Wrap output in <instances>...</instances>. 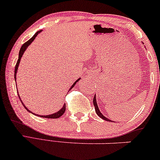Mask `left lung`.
<instances>
[{
	"instance_id": "left-lung-1",
	"label": "left lung",
	"mask_w": 160,
	"mask_h": 160,
	"mask_svg": "<svg viewBox=\"0 0 160 160\" xmlns=\"http://www.w3.org/2000/svg\"><path fill=\"white\" fill-rule=\"evenodd\" d=\"M93 105H94L95 107V112H96L97 115H98L99 117L101 118H102V119L105 120V121H109V122H112L111 121V120H109V118H106L105 116H103V115L102 113H101V112L100 111V109H99V108L98 107V104H97V102H96V97H95V95L94 96V98H93ZM114 122V121H113Z\"/></svg>"
}]
</instances>
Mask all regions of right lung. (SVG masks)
Wrapping results in <instances>:
<instances>
[{
    "mask_svg": "<svg viewBox=\"0 0 160 160\" xmlns=\"http://www.w3.org/2000/svg\"><path fill=\"white\" fill-rule=\"evenodd\" d=\"M41 32H42V30H39V31H38V32H37L36 33H35L34 34V36H33L32 38H31L29 40H28L26 42H25L23 45H22L21 46V48H20V51H19V57H18V62H17V64H16V65H15V68H14V80H15V82H16V75H17V72H18V67H19V64H20V59H21V57H22V54H23L24 53V52H25V51H26V48H28V46H29V45L31 44V43H32L33 41L34 40V39H35V37H36L37 35H38V34H39V33H40ZM81 79V78H78V79H77L76 81L75 82L73 83V84H72V85L71 87H70V88L69 89V91L71 90V89L73 88L74 86H75V84H76V83H77L78 81H79ZM16 88H17V84H16ZM18 97H19V98L20 99V95H19V93H18ZM20 101H21V103H22V105H23V107L26 108V109L28 112H31V113H32L33 115H37V116H39V117H41V118H59V117H61V116L63 115L64 113H65V109H66V104L65 103H64V105H63V107H62L61 109H59V111L58 112H55V113H53V114H51V115H37V114H34V113H33V112H31L29 109H28V108H26V106L24 105V103H22V100L21 99H20Z\"/></svg>",
    "mask_w": 160,
    "mask_h": 160,
    "instance_id": "obj_1",
    "label": "right lung"
}]
</instances>
